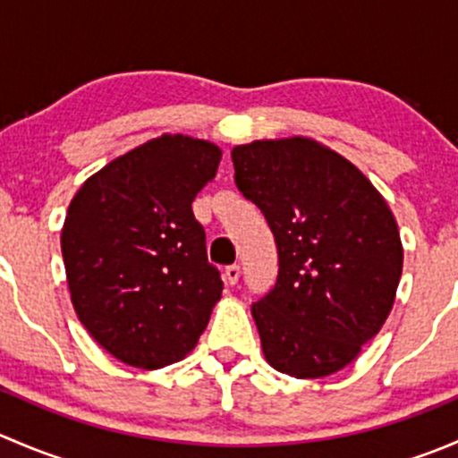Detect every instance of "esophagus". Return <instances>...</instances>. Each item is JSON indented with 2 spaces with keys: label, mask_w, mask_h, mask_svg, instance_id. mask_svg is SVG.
<instances>
[{
  "label": "esophagus",
  "mask_w": 458,
  "mask_h": 458,
  "mask_svg": "<svg viewBox=\"0 0 458 458\" xmlns=\"http://www.w3.org/2000/svg\"><path fill=\"white\" fill-rule=\"evenodd\" d=\"M239 276H242V267H239L237 263H233V266H225V270H224L225 284L234 285L239 281Z\"/></svg>",
  "instance_id": "esophagus-1"
}]
</instances>
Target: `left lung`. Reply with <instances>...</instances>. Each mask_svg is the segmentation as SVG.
<instances>
[{
	"label": "left lung",
	"instance_id": "left-lung-1",
	"mask_svg": "<svg viewBox=\"0 0 458 458\" xmlns=\"http://www.w3.org/2000/svg\"><path fill=\"white\" fill-rule=\"evenodd\" d=\"M233 164L279 255L275 288L252 303L267 363L297 378L339 372L394 303L403 267L394 215L357 165L312 140L237 146Z\"/></svg>",
	"mask_w": 458,
	"mask_h": 458
}]
</instances>
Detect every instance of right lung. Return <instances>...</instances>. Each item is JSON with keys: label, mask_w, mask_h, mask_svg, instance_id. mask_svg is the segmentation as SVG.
<instances>
[{"label": "right lung", "mask_w": 458, "mask_h": 458, "mask_svg": "<svg viewBox=\"0 0 458 458\" xmlns=\"http://www.w3.org/2000/svg\"><path fill=\"white\" fill-rule=\"evenodd\" d=\"M221 150L161 135L92 174L68 206L62 255L77 317L132 368L177 363L206 330L224 281L192 212Z\"/></svg>", "instance_id": "obj_1"}]
</instances>
